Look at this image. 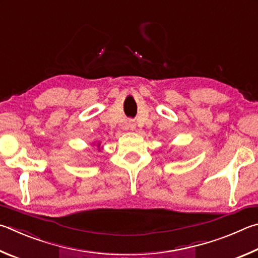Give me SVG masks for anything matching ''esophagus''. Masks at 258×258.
Segmentation results:
<instances>
[{
    "instance_id": "esophagus-1",
    "label": "esophagus",
    "mask_w": 258,
    "mask_h": 258,
    "mask_svg": "<svg viewBox=\"0 0 258 258\" xmlns=\"http://www.w3.org/2000/svg\"><path fill=\"white\" fill-rule=\"evenodd\" d=\"M128 128H129L130 130H134L135 128H136V123H135V121H129Z\"/></svg>"
}]
</instances>
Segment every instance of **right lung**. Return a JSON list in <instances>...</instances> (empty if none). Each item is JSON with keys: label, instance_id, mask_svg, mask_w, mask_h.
<instances>
[{"label": "right lung", "instance_id": "add662e5", "mask_svg": "<svg viewBox=\"0 0 258 258\" xmlns=\"http://www.w3.org/2000/svg\"><path fill=\"white\" fill-rule=\"evenodd\" d=\"M93 145H95V143L93 144ZM96 147L98 148V151H102V147H101V143H99V142H98V143H96Z\"/></svg>", "mask_w": 258, "mask_h": 258}]
</instances>
